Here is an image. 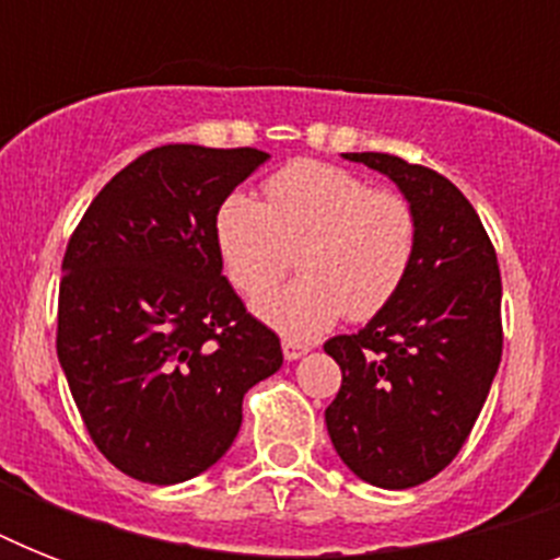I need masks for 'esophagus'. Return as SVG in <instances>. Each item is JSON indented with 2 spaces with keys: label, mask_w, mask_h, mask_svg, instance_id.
I'll return each instance as SVG.
<instances>
[{
  "label": "esophagus",
  "mask_w": 560,
  "mask_h": 560,
  "mask_svg": "<svg viewBox=\"0 0 560 560\" xmlns=\"http://www.w3.org/2000/svg\"><path fill=\"white\" fill-rule=\"evenodd\" d=\"M281 351H284V360H299L307 351V346H305V342L290 340V337H284V340H281Z\"/></svg>",
  "instance_id": "obj_1"
}]
</instances>
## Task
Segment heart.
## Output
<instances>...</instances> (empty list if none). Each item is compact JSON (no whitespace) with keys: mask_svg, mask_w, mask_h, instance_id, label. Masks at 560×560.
I'll return each instance as SVG.
<instances>
[{"mask_svg":"<svg viewBox=\"0 0 560 560\" xmlns=\"http://www.w3.org/2000/svg\"><path fill=\"white\" fill-rule=\"evenodd\" d=\"M296 243L303 279L264 294L255 314L307 340L342 314L366 323L392 305L416 258V209L400 191L372 188L342 165L299 160L267 177L264 202L229 194L214 214L220 261L244 296H258L283 275Z\"/></svg>","mask_w":560,"mask_h":560,"instance_id":"obj_1","label":"heart"}]
</instances>
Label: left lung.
<instances>
[{"label": "left lung", "instance_id": "8db88e82", "mask_svg": "<svg viewBox=\"0 0 560 560\" xmlns=\"http://www.w3.org/2000/svg\"><path fill=\"white\" fill-rule=\"evenodd\" d=\"M346 160L404 191L418 244L392 305L358 334L325 342L342 369L325 424L360 479L400 491L447 468L477 424L503 358V281L477 209L451 179L389 153Z\"/></svg>", "mask_w": 560, "mask_h": 560}]
</instances>
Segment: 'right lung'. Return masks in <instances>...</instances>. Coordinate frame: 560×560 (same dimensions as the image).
Segmentation results:
<instances>
[{
	"instance_id": "add662e5",
	"label": "right lung",
	"mask_w": 560,
	"mask_h": 560,
	"mask_svg": "<svg viewBox=\"0 0 560 560\" xmlns=\"http://www.w3.org/2000/svg\"><path fill=\"white\" fill-rule=\"evenodd\" d=\"M270 153L162 144L83 211L63 255L57 358L121 474L174 486L229 451L241 404L281 366L276 331L223 276L214 214Z\"/></svg>"
}]
</instances>
